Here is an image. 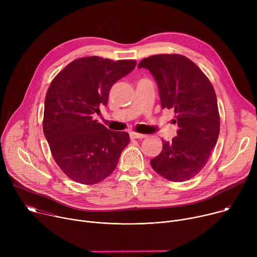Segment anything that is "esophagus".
I'll return each mask as SVG.
<instances>
[{"label":"esophagus","mask_w":257,"mask_h":257,"mask_svg":"<svg viewBox=\"0 0 257 257\" xmlns=\"http://www.w3.org/2000/svg\"><path fill=\"white\" fill-rule=\"evenodd\" d=\"M130 137L132 139H142V138H145L146 135L145 134H141V133H137V132H131L130 133Z\"/></svg>","instance_id":"obj_1"}]
</instances>
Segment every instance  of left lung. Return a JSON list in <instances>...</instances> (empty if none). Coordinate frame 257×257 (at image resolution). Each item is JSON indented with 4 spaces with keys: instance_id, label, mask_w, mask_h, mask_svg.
<instances>
[{
    "instance_id": "obj_1",
    "label": "left lung",
    "mask_w": 257,
    "mask_h": 257,
    "mask_svg": "<svg viewBox=\"0 0 257 257\" xmlns=\"http://www.w3.org/2000/svg\"><path fill=\"white\" fill-rule=\"evenodd\" d=\"M138 68L149 69L160 90L162 107L175 109L177 136L163 141V151L151 161L153 169L172 182L195 177L206 165L219 133V114L213 86L201 69L185 56L154 55Z\"/></svg>"
}]
</instances>
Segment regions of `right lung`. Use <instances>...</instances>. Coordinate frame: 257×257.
I'll return each mask as SVG.
<instances>
[{
    "instance_id": "1",
    "label": "right lung",
    "mask_w": 257,
    "mask_h": 257,
    "mask_svg": "<svg viewBox=\"0 0 257 257\" xmlns=\"http://www.w3.org/2000/svg\"><path fill=\"white\" fill-rule=\"evenodd\" d=\"M135 66V60L83 57L69 63L51 82L43 129L56 164L71 180L93 185L116 169L129 134L106 129L93 114L107 103L113 84Z\"/></svg>"
}]
</instances>
